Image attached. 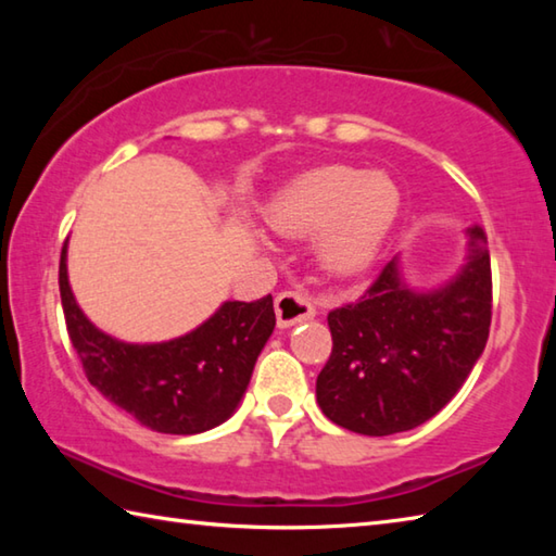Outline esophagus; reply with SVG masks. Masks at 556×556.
<instances>
[{
    "label": "esophagus",
    "instance_id": "esophagus-1",
    "mask_svg": "<svg viewBox=\"0 0 556 556\" xmlns=\"http://www.w3.org/2000/svg\"><path fill=\"white\" fill-rule=\"evenodd\" d=\"M275 312H277L279 328H289L316 316V308L312 301H308V296L299 294V291H281V294H277Z\"/></svg>",
    "mask_w": 556,
    "mask_h": 556
}]
</instances>
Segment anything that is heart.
<instances>
[{
	"label": "heart",
	"mask_w": 556,
	"mask_h": 556,
	"mask_svg": "<svg viewBox=\"0 0 556 556\" xmlns=\"http://www.w3.org/2000/svg\"><path fill=\"white\" fill-rule=\"evenodd\" d=\"M402 208L404 193L390 174L324 166L281 188L265 208V223L287 238L321 232V265L338 277H353L380 257Z\"/></svg>",
	"instance_id": "heart-1"
}]
</instances>
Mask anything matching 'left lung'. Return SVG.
I'll return each instance as SVG.
<instances>
[{"label":"left lung","instance_id":"1","mask_svg":"<svg viewBox=\"0 0 556 556\" xmlns=\"http://www.w3.org/2000/svg\"><path fill=\"white\" fill-rule=\"evenodd\" d=\"M491 301V252L478 225L468 228L466 265L441 287H409L394 257L357 304L328 314L333 351L316 380L318 407L365 437L425 425L483 355Z\"/></svg>","mask_w":556,"mask_h":556}]
</instances>
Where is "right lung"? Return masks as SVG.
<instances>
[{
    "label": "right lung",
    "mask_w": 556,
    "mask_h": 556,
    "mask_svg": "<svg viewBox=\"0 0 556 556\" xmlns=\"http://www.w3.org/2000/svg\"><path fill=\"white\" fill-rule=\"evenodd\" d=\"M68 240L59 287L71 343L102 397L162 434H201L230 419L248 390L257 355L275 331L271 296L223 301L199 328L162 343H125L83 314L68 285Z\"/></svg>",
    "instance_id": "right-lung-1"
}]
</instances>
